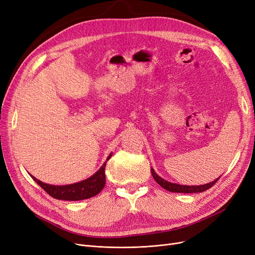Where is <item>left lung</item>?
<instances>
[{
	"label": "left lung",
	"mask_w": 255,
	"mask_h": 255,
	"mask_svg": "<svg viewBox=\"0 0 255 255\" xmlns=\"http://www.w3.org/2000/svg\"><path fill=\"white\" fill-rule=\"evenodd\" d=\"M151 172H152V176L154 178V180L161 186L163 188L167 191L170 192H177V193H199V192H203L208 190L209 188H211L212 186L215 185V183H217V181L219 180L216 179L215 181H213L211 183L205 184V185H199V186H187V185H179V184H175V183H170L162 178H160L157 173L155 172V170L151 167Z\"/></svg>",
	"instance_id": "1"
}]
</instances>
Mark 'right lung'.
<instances>
[{"label":"right lung","instance_id":"obj_1","mask_svg":"<svg viewBox=\"0 0 255 255\" xmlns=\"http://www.w3.org/2000/svg\"><path fill=\"white\" fill-rule=\"evenodd\" d=\"M112 154L107 157L106 161L110 160ZM105 165L106 162H104L100 169L89 179L70 185H49L39 181L33 176L31 177L43 190L46 191V193L53 198L63 200H82L97 195L103 189V187L105 186Z\"/></svg>","mask_w":255,"mask_h":255}]
</instances>
